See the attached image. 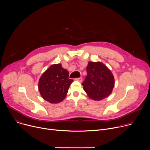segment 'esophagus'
Wrapping results in <instances>:
<instances>
[{"label":"esophagus","mask_w":150,"mask_h":150,"mask_svg":"<svg viewBox=\"0 0 150 150\" xmlns=\"http://www.w3.org/2000/svg\"><path fill=\"white\" fill-rule=\"evenodd\" d=\"M75 80L78 81H80V82H81V81H82V77L76 78H75Z\"/></svg>","instance_id":"1"}]
</instances>
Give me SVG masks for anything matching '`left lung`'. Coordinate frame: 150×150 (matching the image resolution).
Segmentation results:
<instances>
[{
  "mask_svg": "<svg viewBox=\"0 0 150 150\" xmlns=\"http://www.w3.org/2000/svg\"><path fill=\"white\" fill-rule=\"evenodd\" d=\"M86 70L88 75L82 85L89 97L99 101L109 96L114 86L111 70L100 62H89Z\"/></svg>",
  "mask_w": 150,
  "mask_h": 150,
  "instance_id": "8db88e82",
  "label": "left lung"
}]
</instances>
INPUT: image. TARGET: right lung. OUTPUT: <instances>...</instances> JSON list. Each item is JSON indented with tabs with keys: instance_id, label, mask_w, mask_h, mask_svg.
<instances>
[{
	"instance_id": "1",
	"label": "right lung",
	"mask_w": 150,
	"mask_h": 150,
	"mask_svg": "<svg viewBox=\"0 0 150 150\" xmlns=\"http://www.w3.org/2000/svg\"><path fill=\"white\" fill-rule=\"evenodd\" d=\"M69 73L61 64L51 66L39 79L38 88L42 97L51 103L62 101L66 96L74 80L69 78Z\"/></svg>"
}]
</instances>
